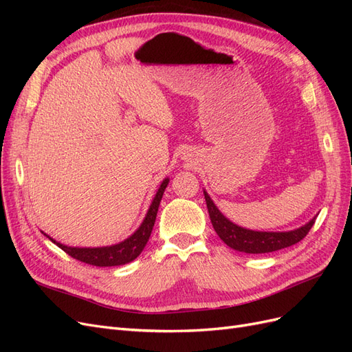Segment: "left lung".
Here are the masks:
<instances>
[{"label": "left lung", "instance_id": "left-lung-1", "mask_svg": "<svg viewBox=\"0 0 352 352\" xmlns=\"http://www.w3.org/2000/svg\"><path fill=\"white\" fill-rule=\"evenodd\" d=\"M204 198L207 202L211 225L214 228L219 238L232 250H236L245 254H265V252H273V251L291 247V245L300 242L302 238H305L307 233L313 228L317 217L314 216L310 221L305 223V225H302L301 228L287 230V232L251 230L247 228L238 226L236 223L230 221L217 208L214 201L210 198L206 189H204Z\"/></svg>", "mask_w": 352, "mask_h": 352}]
</instances>
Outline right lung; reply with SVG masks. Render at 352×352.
Returning <instances> with one entry per match:
<instances>
[{"instance_id": "obj_1", "label": "right lung", "mask_w": 352, "mask_h": 352, "mask_svg": "<svg viewBox=\"0 0 352 352\" xmlns=\"http://www.w3.org/2000/svg\"><path fill=\"white\" fill-rule=\"evenodd\" d=\"M168 182L170 179L166 177L162 182V185H160L155 197L151 201V206L148 208L146 214L141 223V226L138 228L129 238H126L119 243L110 245V247H95V248L69 247V245L60 243L56 239H52L51 236L47 235V233L44 232L42 233H44L51 242H54L58 248H61L66 254H69L70 257L76 258L82 263L98 265V267H111V265H123V264L131 263L142 252L148 239L151 236V232L157 217V211L160 207V201L163 198L164 189L167 188Z\"/></svg>"}]
</instances>
